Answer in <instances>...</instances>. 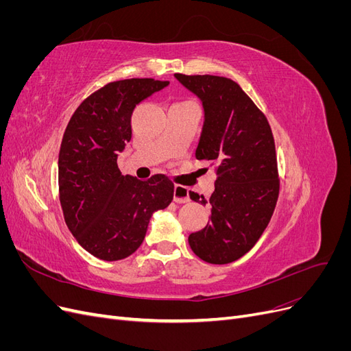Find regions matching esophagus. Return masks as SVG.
Masks as SVG:
<instances>
[{
    "label": "esophagus",
    "instance_id": "esophagus-1",
    "mask_svg": "<svg viewBox=\"0 0 351 351\" xmlns=\"http://www.w3.org/2000/svg\"><path fill=\"white\" fill-rule=\"evenodd\" d=\"M189 200H190L189 189L184 186L176 184L174 186V202H177V204H187Z\"/></svg>",
    "mask_w": 351,
    "mask_h": 351
}]
</instances>
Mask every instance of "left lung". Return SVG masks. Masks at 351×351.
<instances>
[{"mask_svg": "<svg viewBox=\"0 0 351 351\" xmlns=\"http://www.w3.org/2000/svg\"><path fill=\"white\" fill-rule=\"evenodd\" d=\"M174 76L204 105L196 158L217 164L209 200L189 193L212 206L210 221L189 236V244L208 263L234 262L261 239L277 205L280 178L271 125L234 80L210 74Z\"/></svg>", "mask_w": 351, "mask_h": 351, "instance_id": "obj_1", "label": "left lung"}]
</instances>
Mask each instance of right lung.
Returning a JSON list of instances; mask_svg holds the SVG:
<instances>
[{
	"label": "right lung",
	"instance_id": "1",
	"mask_svg": "<svg viewBox=\"0 0 351 351\" xmlns=\"http://www.w3.org/2000/svg\"><path fill=\"white\" fill-rule=\"evenodd\" d=\"M169 82L125 79L93 92L74 111L58 155V190L66 224L80 246L102 261L139 249L155 210L174 197L164 174L146 182L123 176L117 156L132 139L136 105Z\"/></svg>",
	"mask_w": 351,
	"mask_h": 351
}]
</instances>
